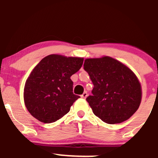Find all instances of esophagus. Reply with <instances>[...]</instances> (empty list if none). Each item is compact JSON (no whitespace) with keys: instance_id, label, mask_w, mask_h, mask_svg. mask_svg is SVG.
I'll return each mask as SVG.
<instances>
[{"instance_id":"34e87169","label":"esophagus","mask_w":158,"mask_h":158,"mask_svg":"<svg viewBox=\"0 0 158 158\" xmlns=\"http://www.w3.org/2000/svg\"><path fill=\"white\" fill-rule=\"evenodd\" d=\"M88 93H87V91H85L84 93L81 94V98H84V99H85V98L88 97Z\"/></svg>"}]
</instances>
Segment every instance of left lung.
Instances as JSON below:
<instances>
[{
	"mask_svg": "<svg viewBox=\"0 0 158 158\" xmlns=\"http://www.w3.org/2000/svg\"><path fill=\"white\" fill-rule=\"evenodd\" d=\"M84 69L94 84L86 98L94 114L103 122L116 124L129 119L138 109L142 91L137 77L111 57L87 59Z\"/></svg>",
	"mask_w": 158,
	"mask_h": 158,
	"instance_id": "1",
	"label": "left lung"
}]
</instances>
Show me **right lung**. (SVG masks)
I'll list each match as a JSON object with an SVG mask.
<instances>
[{"label":"right lung","instance_id":"right-lung-1","mask_svg":"<svg viewBox=\"0 0 158 158\" xmlns=\"http://www.w3.org/2000/svg\"><path fill=\"white\" fill-rule=\"evenodd\" d=\"M83 60L55 54L41 59L27 78L23 90L25 106L32 116L50 123L68 113L79 98L73 94L70 77L79 71Z\"/></svg>","mask_w":158,"mask_h":158}]
</instances>
